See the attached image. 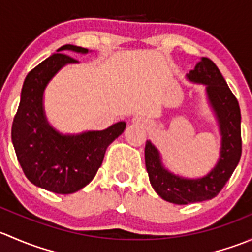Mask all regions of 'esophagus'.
<instances>
[{"instance_id":"1","label":"esophagus","mask_w":252,"mask_h":252,"mask_svg":"<svg viewBox=\"0 0 252 252\" xmlns=\"http://www.w3.org/2000/svg\"><path fill=\"white\" fill-rule=\"evenodd\" d=\"M131 123L138 124V126H146L147 124H149V121H147V118H145L144 116H134L133 119H131Z\"/></svg>"}]
</instances>
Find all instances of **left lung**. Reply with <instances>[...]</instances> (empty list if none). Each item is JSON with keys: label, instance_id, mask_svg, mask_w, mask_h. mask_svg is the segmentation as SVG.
<instances>
[{"label": "left lung", "instance_id": "1", "mask_svg": "<svg viewBox=\"0 0 252 252\" xmlns=\"http://www.w3.org/2000/svg\"><path fill=\"white\" fill-rule=\"evenodd\" d=\"M187 78L206 85L208 102L220 126V159L205 177L188 179L173 174L162 164L161 155L151 141L145 145V164L155 191L163 200L177 205L201 202L217 196L232 177L241 156V114L238 100L217 65L210 58H201Z\"/></svg>", "mask_w": 252, "mask_h": 252}]
</instances>
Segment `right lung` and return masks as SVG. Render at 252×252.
Wrapping results in <instances>:
<instances>
[{
	"instance_id": "obj_1",
	"label": "right lung",
	"mask_w": 252,
	"mask_h": 252,
	"mask_svg": "<svg viewBox=\"0 0 252 252\" xmlns=\"http://www.w3.org/2000/svg\"><path fill=\"white\" fill-rule=\"evenodd\" d=\"M65 51L88 53V48L64 45L25 78L20 102L12 124V142L25 177L36 187L56 194H73L94 179L108 145L126 129L118 122L105 130L64 135L50 126L45 116L44 93L50 80L70 63Z\"/></svg>"
}]
</instances>
